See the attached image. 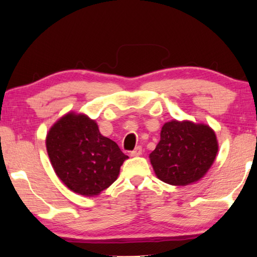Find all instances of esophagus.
<instances>
[{
	"instance_id": "obj_1",
	"label": "esophagus",
	"mask_w": 257,
	"mask_h": 257,
	"mask_svg": "<svg viewBox=\"0 0 257 257\" xmlns=\"http://www.w3.org/2000/svg\"><path fill=\"white\" fill-rule=\"evenodd\" d=\"M141 154H143V148L141 147H137L134 151H132V154H130V156L132 157H139L141 156Z\"/></svg>"
}]
</instances>
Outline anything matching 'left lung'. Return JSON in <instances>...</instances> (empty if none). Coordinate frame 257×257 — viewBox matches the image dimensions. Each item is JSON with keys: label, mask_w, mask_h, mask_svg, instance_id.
I'll return each instance as SVG.
<instances>
[{"label": "left lung", "mask_w": 257, "mask_h": 257, "mask_svg": "<svg viewBox=\"0 0 257 257\" xmlns=\"http://www.w3.org/2000/svg\"><path fill=\"white\" fill-rule=\"evenodd\" d=\"M217 151L216 135L209 124L173 119L162 125L160 141L149 159L158 179L184 187L205 176Z\"/></svg>", "instance_id": "1"}]
</instances>
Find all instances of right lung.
Here are the masks:
<instances>
[{"instance_id":"right-lung-1","label":"right lung","mask_w":257,"mask_h":257,"mask_svg":"<svg viewBox=\"0 0 257 257\" xmlns=\"http://www.w3.org/2000/svg\"><path fill=\"white\" fill-rule=\"evenodd\" d=\"M46 150L59 180L84 196H97L116 181L128 156L103 137L96 120L69 111L50 128Z\"/></svg>"}]
</instances>
